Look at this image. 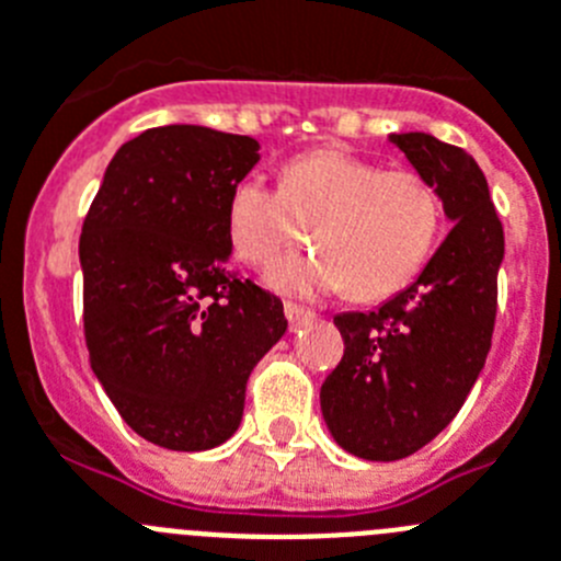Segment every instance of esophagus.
<instances>
[{"mask_svg": "<svg viewBox=\"0 0 561 561\" xmlns=\"http://www.w3.org/2000/svg\"><path fill=\"white\" fill-rule=\"evenodd\" d=\"M285 316H287V324H290V330H299L301 324H307V321H312V318H316V312H310L307 307L290 305V301H287Z\"/></svg>", "mask_w": 561, "mask_h": 561, "instance_id": "1", "label": "esophagus"}]
</instances>
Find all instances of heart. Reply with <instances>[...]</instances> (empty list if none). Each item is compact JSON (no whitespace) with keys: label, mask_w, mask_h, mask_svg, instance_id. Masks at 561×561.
<instances>
[{"label":"heart","mask_w":561,"mask_h":561,"mask_svg":"<svg viewBox=\"0 0 561 561\" xmlns=\"http://www.w3.org/2000/svg\"><path fill=\"white\" fill-rule=\"evenodd\" d=\"M442 229V198L416 170H382L346 148H321L287 161L279 190L245 179L226 204L231 251L251 268H268L301 240L318 251L290 256L268 287L312 299L346 287L375 301L405 287L431 256Z\"/></svg>","instance_id":"b5f03b06"}]
</instances>
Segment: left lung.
Masks as SVG:
<instances>
[{
    "label": "left lung",
    "instance_id": "obj_1",
    "mask_svg": "<svg viewBox=\"0 0 561 561\" xmlns=\"http://www.w3.org/2000/svg\"><path fill=\"white\" fill-rule=\"evenodd\" d=\"M433 181L453 224L416 282L377 310L341 312L343 357L321 386V413L343 450L400 461L461 411L492 346L503 226L478 161L436 136H388Z\"/></svg>",
    "mask_w": 561,
    "mask_h": 561
}]
</instances>
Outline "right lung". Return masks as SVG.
<instances>
[{"label": "right lung", "instance_id": "obj_1", "mask_svg": "<svg viewBox=\"0 0 561 561\" xmlns=\"http://www.w3.org/2000/svg\"><path fill=\"white\" fill-rule=\"evenodd\" d=\"M260 142L164 125L125 142L80 231L92 371L119 416L179 453L234 436L245 382L285 335L282 301L229 274V195Z\"/></svg>", "mask_w": 561, "mask_h": 561}]
</instances>
